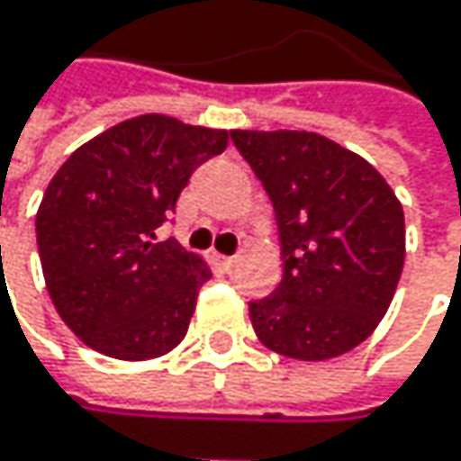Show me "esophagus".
I'll return each instance as SVG.
<instances>
[{"label": "esophagus", "mask_w": 461, "mask_h": 461, "mask_svg": "<svg viewBox=\"0 0 461 461\" xmlns=\"http://www.w3.org/2000/svg\"><path fill=\"white\" fill-rule=\"evenodd\" d=\"M221 267H224L227 272H231V269L237 267V256H224V258H221Z\"/></svg>", "instance_id": "obj_1"}]
</instances>
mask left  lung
Segmentation results:
<instances>
[{"instance_id":"1","label":"left lung","mask_w":461,"mask_h":461,"mask_svg":"<svg viewBox=\"0 0 461 461\" xmlns=\"http://www.w3.org/2000/svg\"><path fill=\"white\" fill-rule=\"evenodd\" d=\"M264 184L283 280L248 304L264 347L294 360L355 349L384 318L406 258L403 205L360 154L307 131H231Z\"/></svg>"}]
</instances>
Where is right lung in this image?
Here are the masks:
<instances>
[{"mask_svg":"<svg viewBox=\"0 0 461 461\" xmlns=\"http://www.w3.org/2000/svg\"><path fill=\"white\" fill-rule=\"evenodd\" d=\"M227 131L140 114L82 143L47 184L37 245L47 294L90 349L149 360L186 336L211 267L157 230Z\"/></svg>","mask_w":461,"mask_h":461,"instance_id":"right-lung-1","label":"right lung"}]
</instances>
